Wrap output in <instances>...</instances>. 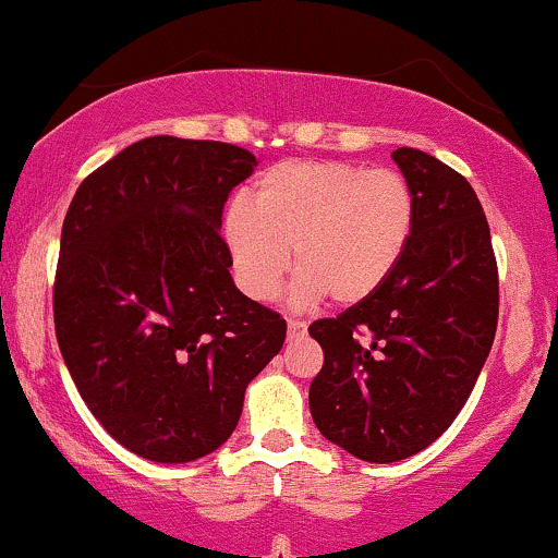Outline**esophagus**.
Returning <instances> with one entry per match:
<instances>
[{
	"instance_id": "obj_1",
	"label": "esophagus",
	"mask_w": 558,
	"mask_h": 558,
	"mask_svg": "<svg viewBox=\"0 0 558 558\" xmlns=\"http://www.w3.org/2000/svg\"><path fill=\"white\" fill-rule=\"evenodd\" d=\"M303 335H306V324L299 319L288 322V340H299V337H303Z\"/></svg>"
}]
</instances>
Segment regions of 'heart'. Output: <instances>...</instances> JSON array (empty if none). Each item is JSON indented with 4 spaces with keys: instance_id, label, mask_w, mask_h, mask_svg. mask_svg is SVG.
Wrapping results in <instances>:
<instances>
[{
    "instance_id": "1",
    "label": "heart",
    "mask_w": 558,
    "mask_h": 558,
    "mask_svg": "<svg viewBox=\"0 0 558 558\" xmlns=\"http://www.w3.org/2000/svg\"><path fill=\"white\" fill-rule=\"evenodd\" d=\"M417 201L393 169L350 161H280L259 174L252 203H231L221 231L236 283L270 301L286 272L295 308L331 295L342 306L368 301L397 270L412 242Z\"/></svg>"
}]
</instances>
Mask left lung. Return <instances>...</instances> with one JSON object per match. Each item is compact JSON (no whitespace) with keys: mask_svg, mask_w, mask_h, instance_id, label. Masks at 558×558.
<instances>
[{"mask_svg":"<svg viewBox=\"0 0 558 558\" xmlns=\"http://www.w3.org/2000/svg\"><path fill=\"white\" fill-rule=\"evenodd\" d=\"M417 201L389 280L308 335L324 365L308 389L319 433L361 461L393 463L453 425L489 357L499 283L489 223L466 178L420 149L391 154Z\"/></svg>","mask_w":558,"mask_h":558,"instance_id":"left-lung-1","label":"left lung"}]
</instances>
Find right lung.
<instances>
[{
	"instance_id": "1",
	"label": "right lung",
	"mask_w": 558,
	"mask_h": 558,
	"mask_svg": "<svg viewBox=\"0 0 558 558\" xmlns=\"http://www.w3.org/2000/svg\"><path fill=\"white\" fill-rule=\"evenodd\" d=\"M255 157L151 136L92 172L61 229L53 322L84 404L146 461L187 463L234 433L286 319L234 286L223 203Z\"/></svg>"
}]
</instances>
